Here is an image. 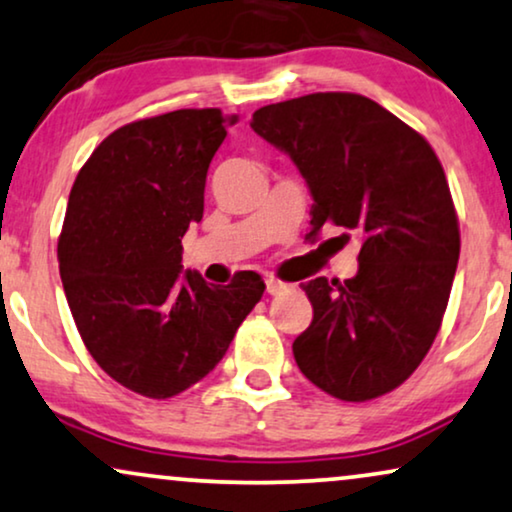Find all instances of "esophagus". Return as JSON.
Wrapping results in <instances>:
<instances>
[{
  "instance_id": "obj_1",
  "label": "esophagus",
  "mask_w": 512,
  "mask_h": 512,
  "mask_svg": "<svg viewBox=\"0 0 512 512\" xmlns=\"http://www.w3.org/2000/svg\"><path fill=\"white\" fill-rule=\"evenodd\" d=\"M265 289H268L270 296H275V294H282V291L287 289V284L275 280V277H268V280H265Z\"/></svg>"
}]
</instances>
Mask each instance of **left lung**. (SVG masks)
Here are the masks:
<instances>
[{"label":"left lung","instance_id":"left-lung-1","mask_svg":"<svg viewBox=\"0 0 512 512\" xmlns=\"http://www.w3.org/2000/svg\"><path fill=\"white\" fill-rule=\"evenodd\" d=\"M251 129L308 183L310 237L336 225L362 242L355 277L303 284L313 322L294 341L298 369L345 402L390 393L428 355L459 263V216L440 159L393 112L345 91L265 105Z\"/></svg>","mask_w":512,"mask_h":512}]
</instances>
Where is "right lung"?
Returning a JSON list of instances; mask_svg holds the SVG:
<instances>
[{"label":"right lung","instance_id":"obj_1","mask_svg":"<svg viewBox=\"0 0 512 512\" xmlns=\"http://www.w3.org/2000/svg\"><path fill=\"white\" fill-rule=\"evenodd\" d=\"M235 119L190 108L119 126L70 190L58 265L77 331L105 374L152 400L202 381L265 291L254 270L216 287L181 265Z\"/></svg>","mask_w":512,"mask_h":512}]
</instances>
